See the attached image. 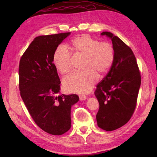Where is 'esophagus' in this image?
Returning <instances> with one entry per match:
<instances>
[{"label": "esophagus", "instance_id": "1", "mask_svg": "<svg viewBox=\"0 0 157 157\" xmlns=\"http://www.w3.org/2000/svg\"><path fill=\"white\" fill-rule=\"evenodd\" d=\"M86 96H84V95H80V96H79V99L80 100H85V99H86Z\"/></svg>", "mask_w": 157, "mask_h": 157}]
</instances>
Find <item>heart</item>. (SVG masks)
I'll return each instance as SVG.
<instances>
[{
    "label": "heart",
    "instance_id": "heart-1",
    "mask_svg": "<svg viewBox=\"0 0 157 157\" xmlns=\"http://www.w3.org/2000/svg\"><path fill=\"white\" fill-rule=\"evenodd\" d=\"M71 48L75 55L84 56L82 71L75 72L63 80L67 92L88 93L99 75L105 74L114 60V49L108 42H99L88 35H81L71 41ZM53 63L61 74H67L72 69L70 52L64 46H59L53 55Z\"/></svg>",
    "mask_w": 157,
    "mask_h": 157
}]
</instances>
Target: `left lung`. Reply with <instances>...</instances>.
I'll return each mask as SVG.
<instances>
[{
    "mask_svg": "<svg viewBox=\"0 0 157 157\" xmlns=\"http://www.w3.org/2000/svg\"><path fill=\"white\" fill-rule=\"evenodd\" d=\"M112 40L114 60L110 71L98 83L94 94L99 108L98 126L113 131L130 121L136 107L141 75L132 49L110 32L101 33Z\"/></svg>",
    "mask_w": 157,
    "mask_h": 157,
    "instance_id": "8db88e82",
    "label": "left lung"
}]
</instances>
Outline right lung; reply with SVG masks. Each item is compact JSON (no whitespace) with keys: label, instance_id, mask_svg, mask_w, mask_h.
Wrapping results in <instances>:
<instances>
[{"label":"right lung","instance_id":"obj_1","mask_svg":"<svg viewBox=\"0 0 157 157\" xmlns=\"http://www.w3.org/2000/svg\"><path fill=\"white\" fill-rule=\"evenodd\" d=\"M70 34L69 32L35 38L19 65V88L23 101L36 125L52 135H62L70 129L71 109L79 100L77 94L56 96L61 82L53 55Z\"/></svg>","mask_w":157,"mask_h":157}]
</instances>
